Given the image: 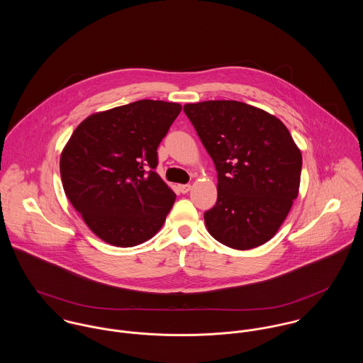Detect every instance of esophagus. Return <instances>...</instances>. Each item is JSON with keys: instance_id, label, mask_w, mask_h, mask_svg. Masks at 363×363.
I'll return each mask as SVG.
<instances>
[{"instance_id": "34e87169", "label": "esophagus", "mask_w": 363, "mask_h": 363, "mask_svg": "<svg viewBox=\"0 0 363 363\" xmlns=\"http://www.w3.org/2000/svg\"><path fill=\"white\" fill-rule=\"evenodd\" d=\"M191 190V186L190 184H179V191L182 193V194H186V193H189Z\"/></svg>"}]
</instances>
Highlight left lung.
Instances as JSON below:
<instances>
[{
  "label": "left lung",
  "mask_w": 363,
  "mask_h": 363,
  "mask_svg": "<svg viewBox=\"0 0 363 363\" xmlns=\"http://www.w3.org/2000/svg\"><path fill=\"white\" fill-rule=\"evenodd\" d=\"M218 176L216 204L206 211L219 243L249 250L268 242L299 193L302 154L281 120L236 101L184 104Z\"/></svg>",
  "instance_id": "obj_1"
}]
</instances>
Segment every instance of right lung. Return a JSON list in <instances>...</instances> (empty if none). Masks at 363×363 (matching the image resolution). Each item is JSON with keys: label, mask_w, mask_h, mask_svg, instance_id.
I'll return each mask as SVG.
<instances>
[{"label": "right lung", "mask_w": 363, "mask_h": 363, "mask_svg": "<svg viewBox=\"0 0 363 363\" xmlns=\"http://www.w3.org/2000/svg\"><path fill=\"white\" fill-rule=\"evenodd\" d=\"M180 110L144 99L92 114L72 133L60 159L62 187L106 243L133 247L162 228L176 194L155 172L157 147Z\"/></svg>", "instance_id": "add662e5"}]
</instances>
